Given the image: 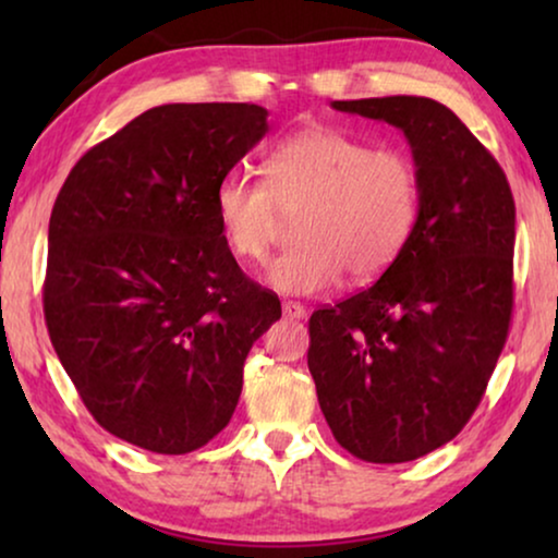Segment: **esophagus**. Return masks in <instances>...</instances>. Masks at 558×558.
<instances>
[{"mask_svg":"<svg viewBox=\"0 0 558 558\" xmlns=\"http://www.w3.org/2000/svg\"><path fill=\"white\" fill-rule=\"evenodd\" d=\"M281 312H284V317H289V319H304V317H307V310H304L300 302H284V304H281Z\"/></svg>","mask_w":558,"mask_h":558,"instance_id":"1","label":"esophagus"}]
</instances>
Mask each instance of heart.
Returning <instances> with one entry per match:
<instances>
[{"instance_id":"1","label":"heart","mask_w":558,"mask_h":558,"mask_svg":"<svg viewBox=\"0 0 558 558\" xmlns=\"http://www.w3.org/2000/svg\"><path fill=\"white\" fill-rule=\"evenodd\" d=\"M422 182L403 149L332 126H307L264 159V180L228 174L216 187V218L241 262L262 264L296 218V246L281 254L266 281L284 294H323L350 274H384L414 233Z\"/></svg>"}]
</instances>
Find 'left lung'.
Here are the masks:
<instances>
[{
	"mask_svg": "<svg viewBox=\"0 0 558 558\" xmlns=\"http://www.w3.org/2000/svg\"><path fill=\"white\" fill-rule=\"evenodd\" d=\"M399 126L422 205L376 284L310 317L307 365L332 437L365 462H411L475 414L513 315L515 203L490 151L424 96L332 101Z\"/></svg>",
	"mask_w": 558,
	"mask_h": 558,
	"instance_id": "left-lung-1",
	"label": "left lung"
}]
</instances>
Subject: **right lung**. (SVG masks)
Here are the masks:
<instances>
[{"mask_svg": "<svg viewBox=\"0 0 558 558\" xmlns=\"http://www.w3.org/2000/svg\"><path fill=\"white\" fill-rule=\"evenodd\" d=\"M256 104H167L90 147L48 228L43 310L90 416L157 454L231 422L254 342L281 317L216 218V187L269 132Z\"/></svg>", "mask_w": 558, "mask_h": 558, "instance_id": "add662e5", "label": "right lung"}]
</instances>
